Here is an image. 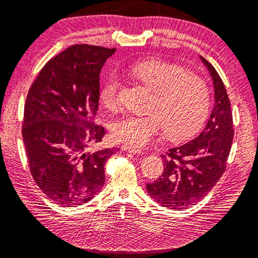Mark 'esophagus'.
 Instances as JSON below:
<instances>
[{
  "instance_id": "obj_1",
  "label": "esophagus",
  "mask_w": 258,
  "mask_h": 258,
  "mask_svg": "<svg viewBox=\"0 0 258 258\" xmlns=\"http://www.w3.org/2000/svg\"><path fill=\"white\" fill-rule=\"evenodd\" d=\"M121 149H122V151L129 152V153H134V154H141L142 153V150L138 149V147H132V146L123 145L121 147Z\"/></svg>"
}]
</instances>
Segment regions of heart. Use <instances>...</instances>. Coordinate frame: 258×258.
<instances>
[{
    "mask_svg": "<svg viewBox=\"0 0 258 258\" xmlns=\"http://www.w3.org/2000/svg\"><path fill=\"white\" fill-rule=\"evenodd\" d=\"M129 73L153 90L147 114H124L113 122L111 133L117 142L142 147L164 129L170 139L187 137L204 123L210 107L205 80L171 62L150 59L129 67ZM121 82L113 73L100 89V103L108 109L119 105Z\"/></svg>",
    "mask_w": 258,
    "mask_h": 258,
    "instance_id": "heart-1",
    "label": "heart"
}]
</instances>
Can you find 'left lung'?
<instances>
[{
	"mask_svg": "<svg viewBox=\"0 0 258 258\" xmlns=\"http://www.w3.org/2000/svg\"><path fill=\"white\" fill-rule=\"evenodd\" d=\"M200 59L214 83L215 105L209 120L197 138L161 155L162 175L146 185L152 199L172 210L186 209L212 191L224 174L233 141V119L224 83L214 66L204 57Z\"/></svg>",
	"mask_w": 258,
	"mask_h": 258,
	"instance_id": "obj_1",
	"label": "left lung"
}]
</instances>
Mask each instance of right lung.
Segmentation results:
<instances>
[{
  "mask_svg": "<svg viewBox=\"0 0 258 258\" xmlns=\"http://www.w3.org/2000/svg\"><path fill=\"white\" fill-rule=\"evenodd\" d=\"M115 49L75 44L50 59L29 88L23 139L37 186L62 207L90 201L105 183L114 149L90 150L105 129L95 123L99 74Z\"/></svg>",
  "mask_w": 258,
  "mask_h": 258,
  "instance_id": "obj_1",
  "label": "right lung"
}]
</instances>
